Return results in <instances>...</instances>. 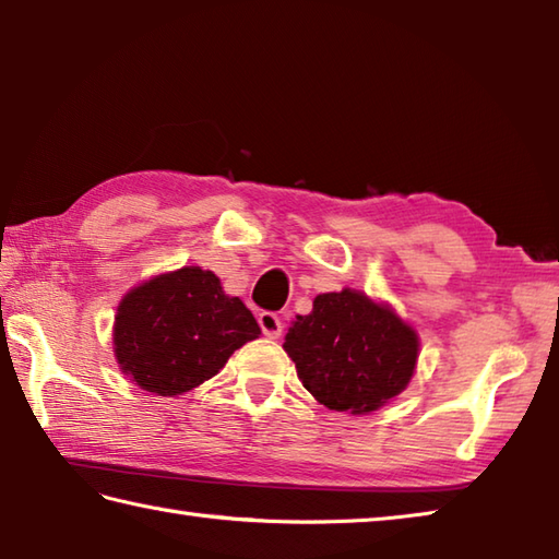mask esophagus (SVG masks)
<instances>
[{
    "label": "esophagus",
    "instance_id": "1",
    "mask_svg": "<svg viewBox=\"0 0 559 559\" xmlns=\"http://www.w3.org/2000/svg\"><path fill=\"white\" fill-rule=\"evenodd\" d=\"M258 323H260V329H262V333L267 335V338H280V335H282L284 325H282V319L275 311H262L258 316Z\"/></svg>",
    "mask_w": 559,
    "mask_h": 559
}]
</instances>
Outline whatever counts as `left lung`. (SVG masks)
Wrapping results in <instances>:
<instances>
[{"label": "left lung", "mask_w": 559, "mask_h": 559, "mask_svg": "<svg viewBox=\"0 0 559 559\" xmlns=\"http://www.w3.org/2000/svg\"><path fill=\"white\" fill-rule=\"evenodd\" d=\"M301 384L333 411L367 414L406 389L418 357L414 329L362 292L319 294L284 338Z\"/></svg>", "instance_id": "left-lung-1"}]
</instances>
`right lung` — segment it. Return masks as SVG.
<instances>
[{"label":"right lung","mask_w":559,"mask_h":559,"mask_svg":"<svg viewBox=\"0 0 559 559\" xmlns=\"http://www.w3.org/2000/svg\"><path fill=\"white\" fill-rule=\"evenodd\" d=\"M260 325L214 272L182 267L143 282L119 304L114 353L145 392L177 396L212 379Z\"/></svg>","instance_id":"add662e5"}]
</instances>
